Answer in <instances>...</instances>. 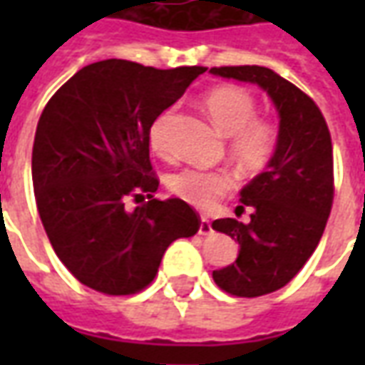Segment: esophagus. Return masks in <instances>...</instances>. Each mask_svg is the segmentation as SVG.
<instances>
[{"label": "esophagus", "instance_id": "1", "mask_svg": "<svg viewBox=\"0 0 365 365\" xmlns=\"http://www.w3.org/2000/svg\"><path fill=\"white\" fill-rule=\"evenodd\" d=\"M213 232V227H211V221L209 219H201V222H199V235H211Z\"/></svg>", "mask_w": 365, "mask_h": 365}]
</instances>
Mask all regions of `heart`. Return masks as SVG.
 <instances>
[{
    "label": "heart",
    "mask_w": 365,
    "mask_h": 365,
    "mask_svg": "<svg viewBox=\"0 0 365 365\" xmlns=\"http://www.w3.org/2000/svg\"><path fill=\"white\" fill-rule=\"evenodd\" d=\"M203 107L213 125L230 136V152L242 168L258 170L266 166L274 154L277 133L266 119L256 117V99L245 88L219 86L203 96ZM172 109L160 113L150 127V146L166 156L168 130L172 125ZM235 178L229 172L183 170L170 180V190L178 197L199 209H213L217 201L230 193Z\"/></svg>",
    "instance_id": "heart-1"
}]
</instances>
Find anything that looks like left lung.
Masks as SVG:
<instances>
[{
  "label": "left lung",
  "mask_w": 365,
  "mask_h": 365,
  "mask_svg": "<svg viewBox=\"0 0 365 365\" xmlns=\"http://www.w3.org/2000/svg\"><path fill=\"white\" fill-rule=\"evenodd\" d=\"M209 72L260 86L279 115L274 156L240 191L242 205L252 209L250 222L213 221L215 230L240 246L237 260L215 269V283L237 297H260L297 275L324 232L334 197L330 133L313 99L274 70L221 66Z\"/></svg>",
  "instance_id": "1"
}]
</instances>
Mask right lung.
Masks as SVG:
<instances>
[{"mask_svg":"<svg viewBox=\"0 0 365 365\" xmlns=\"http://www.w3.org/2000/svg\"><path fill=\"white\" fill-rule=\"evenodd\" d=\"M203 72L101 60L76 72L44 107L33 144L36 209L60 262L91 289H144L168 246L199 230L185 201L154 197L148 143L154 119Z\"/></svg>","mask_w":365,"mask_h":365,"instance_id":"add662e5","label":"right lung"}]
</instances>
